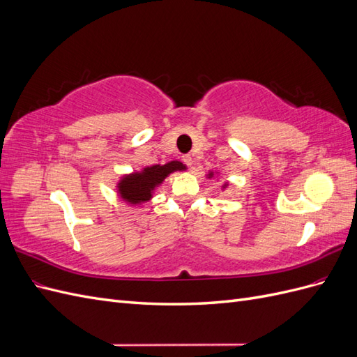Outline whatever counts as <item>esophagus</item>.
Instances as JSON below:
<instances>
[{
	"label": "esophagus",
	"instance_id": "34e87169",
	"mask_svg": "<svg viewBox=\"0 0 357 357\" xmlns=\"http://www.w3.org/2000/svg\"><path fill=\"white\" fill-rule=\"evenodd\" d=\"M183 162H185V164H186L188 167H192V164H193V159H192V156H190V155H185V156H183Z\"/></svg>",
	"mask_w": 357,
	"mask_h": 357
}]
</instances>
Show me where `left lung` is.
<instances>
[{
	"mask_svg": "<svg viewBox=\"0 0 357 357\" xmlns=\"http://www.w3.org/2000/svg\"><path fill=\"white\" fill-rule=\"evenodd\" d=\"M210 176H213V174H210Z\"/></svg>",
	"mask_w": 357,
	"mask_h": 357,
	"instance_id": "8db88e82",
	"label": "left lung"
}]
</instances>
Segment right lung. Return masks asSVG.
I'll return each instance as SVG.
<instances>
[{
  "instance_id": "obj_1",
  "label": "right lung",
  "mask_w": 357,
  "mask_h": 357,
  "mask_svg": "<svg viewBox=\"0 0 357 357\" xmlns=\"http://www.w3.org/2000/svg\"><path fill=\"white\" fill-rule=\"evenodd\" d=\"M186 167L178 160L168 162L165 165L147 167L142 172L126 176L119 183L121 197L131 204H139L152 198L153 189L160 185L164 178L172 171L185 169Z\"/></svg>"
}]
</instances>
